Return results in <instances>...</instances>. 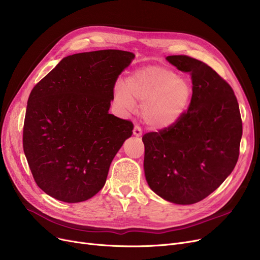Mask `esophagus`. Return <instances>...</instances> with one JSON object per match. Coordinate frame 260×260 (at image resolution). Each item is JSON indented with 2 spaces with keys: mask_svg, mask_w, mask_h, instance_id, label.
Masks as SVG:
<instances>
[{
  "mask_svg": "<svg viewBox=\"0 0 260 260\" xmlns=\"http://www.w3.org/2000/svg\"><path fill=\"white\" fill-rule=\"evenodd\" d=\"M133 134H134L136 137H141V136H142V131H141V128H140L138 125H136V126L134 127Z\"/></svg>",
  "mask_w": 260,
  "mask_h": 260,
  "instance_id": "1",
  "label": "esophagus"
}]
</instances>
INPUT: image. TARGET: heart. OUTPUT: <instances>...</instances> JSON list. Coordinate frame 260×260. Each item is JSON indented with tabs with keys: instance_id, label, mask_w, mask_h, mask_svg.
<instances>
[{
	"instance_id": "heart-1",
	"label": "heart",
	"mask_w": 260,
	"mask_h": 260,
	"mask_svg": "<svg viewBox=\"0 0 260 260\" xmlns=\"http://www.w3.org/2000/svg\"><path fill=\"white\" fill-rule=\"evenodd\" d=\"M192 96L187 78L160 66L133 71L124 83L115 86V99L125 110L141 104V117L153 131H166L183 118Z\"/></svg>"
}]
</instances>
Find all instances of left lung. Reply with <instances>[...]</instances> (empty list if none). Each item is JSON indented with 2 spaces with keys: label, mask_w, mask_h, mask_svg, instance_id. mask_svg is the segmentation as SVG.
Listing matches in <instances>:
<instances>
[{
  "label": "left lung",
  "mask_w": 260,
  "mask_h": 260,
  "mask_svg": "<svg viewBox=\"0 0 260 260\" xmlns=\"http://www.w3.org/2000/svg\"><path fill=\"white\" fill-rule=\"evenodd\" d=\"M166 59L190 73L192 98L174 126L142 137L144 174L157 196L190 205L212 193L234 170L242 121L232 87L212 68L186 55Z\"/></svg>",
  "instance_id": "left-lung-1"
}]
</instances>
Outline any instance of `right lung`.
I'll return each mask as SVG.
<instances>
[{
    "label": "right lung",
    "mask_w": 260,
    "mask_h": 260,
    "mask_svg": "<svg viewBox=\"0 0 260 260\" xmlns=\"http://www.w3.org/2000/svg\"><path fill=\"white\" fill-rule=\"evenodd\" d=\"M135 55L120 50L62 58L32 88L23 127V150L38 187L78 203L105 185L110 164L133 134L131 121L110 115L118 76Z\"/></svg>",
    "instance_id": "add662e5"
}]
</instances>
